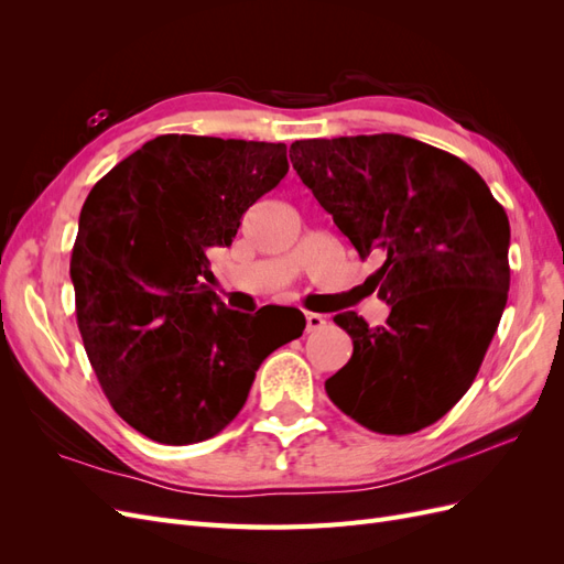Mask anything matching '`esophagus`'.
<instances>
[{"mask_svg": "<svg viewBox=\"0 0 564 564\" xmlns=\"http://www.w3.org/2000/svg\"><path fill=\"white\" fill-rule=\"evenodd\" d=\"M324 322H327V319H324L317 313H305V332H315V329L324 327Z\"/></svg>", "mask_w": 564, "mask_h": 564, "instance_id": "34e87169", "label": "esophagus"}]
</instances>
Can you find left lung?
Masks as SVG:
<instances>
[{
    "label": "left lung",
    "mask_w": 564,
    "mask_h": 564,
    "mask_svg": "<svg viewBox=\"0 0 564 564\" xmlns=\"http://www.w3.org/2000/svg\"><path fill=\"white\" fill-rule=\"evenodd\" d=\"M289 158L360 259H383L369 282L390 315L334 317L352 355L327 395L373 433H416L466 395L499 327L508 216L473 166L400 133L296 141Z\"/></svg>",
    "instance_id": "obj_1"
}]
</instances>
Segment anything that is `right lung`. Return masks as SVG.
Returning <instances> with one entry per match:
<instances>
[{
    "label": "right lung",
    "instance_id": "right-lung-1",
    "mask_svg": "<svg viewBox=\"0 0 564 564\" xmlns=\"http://www.w3.org/2000/svg\"><path fill=\"white\" fill-rule=\"evenodd\" d=\"M289 172L284 143L166 133L112 166L73 247L77 327L115 412L162 445L209 440L240 414L265 357L303 334H256L207 284V251Z\"/></svg>",
    "mask_w": 564,
    "mask_h": 564
}]
</instances>
